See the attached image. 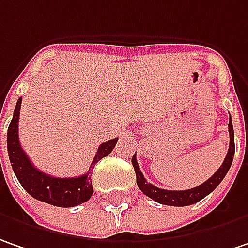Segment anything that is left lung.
Listing matches in <instances>:
<instances>
[{
    "mask_svg": "<svg viewBox=\"0 0 248 248\" xmlns=\"http://www.w3.org/2000/svg\"><path fill=\"white\" fill-rule=\"evenodd\" d=\"M229 135H230V143H229L227 155H226L225 161L222 163L219 170L212 175L209 180H206L199 186L191 188V189H185V191H168V189L157 188V186H154L153 184H149L146 181L144 175L141 174L140 168H139L136 154H135L132 157V164H133L135 172H136V182H138V186L140 188V191L146 197L154 199L155 202L163 203V205H170V206H188V205L199 202L201 199H203L206 195H209L213 189H216V186L225 178L229 168L233 163V157H234V132H233L232 118H229Z\"/></svg>",
    "mask_w": 248,
    "mask_h": 248,
    "instance_id": "obj_1",
    "label": "left lung"
}]
</instances>
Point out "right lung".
I'll use <instances>...</instances> for the list:
<instances>
[{"instance_id": "add662e5", "label": "right lung", "mask_w": 248, "mask_h": 248, "mask_svg": "<svg viewBox=\"0 0 248 248\" xmlns=\"http://www.w3.org/2000/svg\"><path fill=\"white\" fill-rule=\"evenodd\" d=\"M21 102H22V98H19L16 102L14 116H12L7 133L8 155H9L11 166L18 181L21 182V185L31 197H33L37 201L59 206V208H71V206H77L80 203L87 202L93 197V192H94L91 171L94 170L95 164L101 158L107 157L115 149L118 138L108 140L98 147L94 161L87 174H82L81 177H74V178L51 177L49 174L39 171L31 163L28 154L25 153L21 147L19 136H18Z\"/></svg>"}]
</instances>
